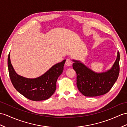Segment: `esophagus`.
<instances>
[{
    "label": "esophagus",
    "instance_id": "esophagus-1",
    "mask_svg": "<svg viewBox=\"0 0 127 127\" xmlns=\"http://www.w3.org/2000/svg\"><path fill=\"white\" fill-rule=\"evenodd\" d=\"M65 64H66V66H70L71 65H72V62H71L70 60L69 59H67L66 61Z\"/></svg>",
    "mask_w": 127,
    "mask_h": 127
}]
</instances>
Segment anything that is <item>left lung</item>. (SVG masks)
<instances>
[{
    "mask_svg": "<svg viewBox=\"0 0 127 127\" xmlns=\"http://www.w3.org/2000/svg\"><path fill=\"white\" fill-rule=\"evenodd\" d=\"M120 53L111 68L97 73L89 68L81 61L73 59V69L76 73V85L79 91L86 96H97L109 92L118 78L120 72Z\"/></svg>",
    "mask_w": 127,
    "mask_h": 127,
    "instance_id": "left-lung-1",
    "label": "left lung"
}]
</instances>
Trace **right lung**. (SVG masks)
Segmentation results:
<instances>
[{
  "label": "right lung",
  "instance_id": "1",
  "mask_svg": "<svg viewBox=\"0 0 127 127\" xmlns=\"http://www.w3.org/2000/svg\"><path fill=\"white\" fill-rule=\"evenodd\" d=\"M66 60L54 64L43 75L36 78H27L15 72L8 56L9 75L14 87L27 98L32 101L47 100L54 94L57 88V81L64 70Z\"/></svg>",
  "mask_w": 127,
  "mask_h": 127
}]
</instances>
